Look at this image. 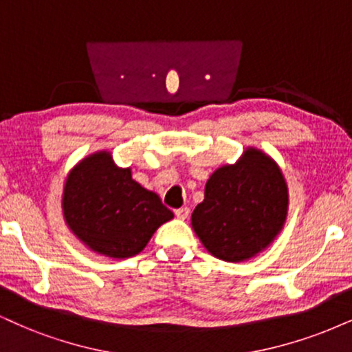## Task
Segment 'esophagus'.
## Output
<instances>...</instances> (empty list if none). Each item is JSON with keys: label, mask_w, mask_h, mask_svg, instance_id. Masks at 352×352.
Returning <instances> with one entry per match:
<instances>
[{"label": "esophagus", "mask_w": 352, "mask_h": 352, "mask_svg": "<svg viewBox=\"0 0 352 352\" xmlns=\"http://www.w3.org/2000/svg\"><path fill=\"white\" fill-rule=\"evenodd\" d=\"M175 215L179 220H186L189 217V209H188V207H181V209H176L175 210Z\"/></svg>", "instance_id": "obj_1"}]
</instances>
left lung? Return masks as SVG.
<instances>
[{
  "instance_id": "1",
  "label": "left lung",
  "mask_w": 352,
  "mask_h": 352,
  "mask_svg": "<svg viewBox=\"0 0 352 352\" xmlns=\"http://www.w3.org/2000/svg\"><path fill=\"white\" fill-rule=\"evenodd\" d=\"M287 206V184L277 163L261 150L246 148L235 164L209 177L190 223L210 254L241 263L274 241Z\"/></svg>"
}]
</instances>
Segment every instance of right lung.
<instances>
[{
	"mask_svg": "<svg viewBox=\"0 0 352 352\" xmlns=\"http://www.w3.org/2000/svg\"><path fill=\"white\" fill-rule=\"evenodd\" d=\"M65 222L89 250L109 258H132L145 248L173 212L162 199L132 179L130 168H119L109 151L81 160L63 188Z\"/></svg>",
	"mask_w": 352,
	"mask_h": 352,
	"instance_id": "1",
	"label": "right lung"
}]
</instances>
